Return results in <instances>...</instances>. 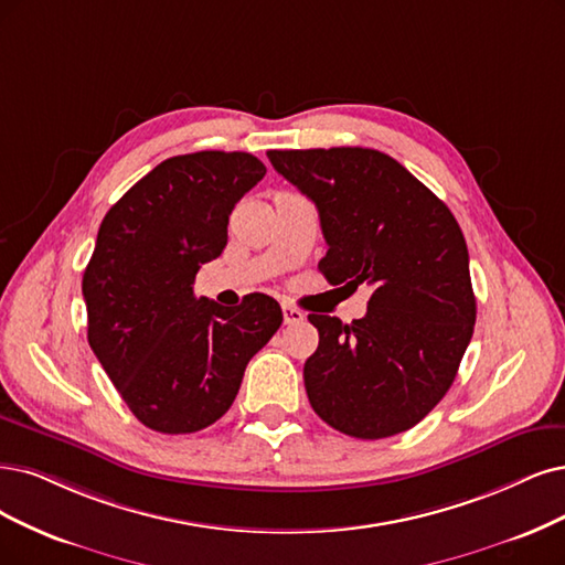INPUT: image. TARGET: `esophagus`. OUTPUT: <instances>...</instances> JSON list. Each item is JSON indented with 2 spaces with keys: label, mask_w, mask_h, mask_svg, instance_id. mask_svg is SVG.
<instances>
[{
  "label": "esophagus",
  "mask_w": 565,
  "mask_h": 565,
  "mask_svg": "<svg viewBox=\"0 0 565 565\" xmlns=\"http://www.w3.org/2000/svg\"><path fill=\"white\" fill-rule=\"evenodd\" d=\"M305 321V311L290 307V305H284V323L286 326H298Z\"/></svg>",
  "instance_id": "1"
}]
</instances>
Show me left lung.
<instances>
[{"label": "left lung", "mask_w": 565, "mask_h": 565, "mask_svg": "<svg viewBox=\"0 0 565 565\" xmlns=\"http://www.w3.org/2000/svg\"><path fill=\"white\" fill-rule=\"evenodd\" d=\"M267 158L319 209L323 277L372 288L363 319L309 315L319 330L305 363L311 407L361 440L409 430L445 398L472 338L477 305L461 227L382 151L335 146Z\"/></svg>", "instance_id": "8db88e82"}]
</instances>
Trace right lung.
Returning <instances> with one entry per match:
<instances>
[{"mask_svg":"<svg viewBox=\"0 0 565 565\" xmlns=\"http://www.w3.org/2000/svg\"><path fill=\"white\" fill-rule=\"evenodd\" d=\"M244 151L162 160L104 216L83 271L88 342L137 419L195 433L233 405L248 361L279 330L275 298H195L200 265L223 254L227 218L263 177Z\"/></svg>","mask_w":565,"mask_h":565,"instance_id":"add662e5","label":"right lung"}]
</instances>
